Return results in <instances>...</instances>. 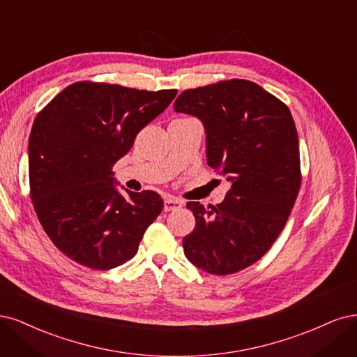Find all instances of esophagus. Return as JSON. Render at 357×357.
Segmentation results:
<instances>
[{"label":"esophagus","mask_w":357,"mask_h":357,"mask_svg":"<svg viewBox=\"0 0 357 357\" xmlns=\"http://www.w3.org/2000/svg\"><path fill=\"white\" fill-rule=\"evenodd\" d=\"M182 208V202L175 199V197H166L165 199V212H172V211H179Z\"/></svg>","instance_id":"obj_1"}]
</instances>
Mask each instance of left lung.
<instances>
[{
    "label": "left lung",
    "instance_id": "left-lung-1",
    "mask_svg": "<svg viewBox=\"0 0 357 357\" xmlns=\"http://www.w3.org/2000/svg\"><path fill=\"white\" fill-rule=\"evenodd\" d=\"M174 108L203 123L208 165L231 182L220 204L187 203L195 227L182 240L183 252L211 274L237 273L267 254L300 191L292 114L257 83L238 78L182 91Z\"/></svg>",
    "mask_w": 357,
    "mask_h": 357
}]
</instances>
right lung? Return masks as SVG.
<instances>
[{
	"mask_svg": "<svg viewBox=\"0 0 357 357\" xmlns=\"http://www.w3.org/2000/svg\"><path fill=\"white\" fill-rule=\"evenodd\" d=\"M176 93L78 82L38 112L28 144L31 199L44 231L68 258L109 270L136 255L163 199L149 190H126L123 197L112 166Z\"/></svg>",
	"mask_w": 357,
	"mask_h": 357,
	"instance_id": "right-lung-1",
	"label": "right lung"
}]
</instances>
